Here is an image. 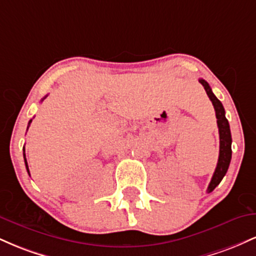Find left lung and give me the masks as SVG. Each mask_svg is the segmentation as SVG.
I'll list each match as a JSON object with an SVG mask.
<instances>
[{"mask_svg":"<svg viewBox=\"0 0 256 256\" xmlns=\"http://www.w3.org/2000/svg\"><path fill=\"white\" fill-rule=\"evenodd\" d=\"M200 83L204 85L206 92H207L208 98H210V101L214 106V110H216V122H218V128H219V137H220V149H219V158L218 164H216V171H214V174L212 177V180H210V185H208V192H212L214 189L216 188V185H219L222 179L224 178V176L228 172V165H230L231 161V131H230V125H228V119L225 116V110L222 107V102L219 101L218 98H216V95L212 92V89H210V84L204 80V79H200Z\"/></svg>","mask_w":256,"mask_h":256,"instance_id":"left-lung-1","label":"left lung"}]
</instances>
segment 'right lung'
<instances>
[{"mask_svg": "<svg viewBox=\"0 0 256 256\" xmlns=\"http://www.w3.org/2000/svg\"><path fill=\"white\" fill-rule=\"evenodd\" d=\"M31 122H32V120H30V122H28V125H30V124H31ZM24 160H25V165H26V170H28V174H30V171H28V161H26V156H25V148H24Z\"/></svg>", "mask_w": 256, "mask_h": 256, "instance_id": "right-lung-1", "label": "right lung"}]
</instances>
